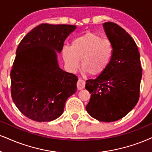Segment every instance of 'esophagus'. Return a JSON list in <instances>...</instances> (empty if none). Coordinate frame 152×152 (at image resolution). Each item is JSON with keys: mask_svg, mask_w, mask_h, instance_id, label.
I'll return each mask as SVG.
<instances>
[{"mask_svg": "<svg viewBox=\"0 0 152 152\" xmlns=\"http://www.w3.org/2000/svg\"><path fill=\"white\" fill-rule=\"evenodd\" d=\"M85 82L83 80L80 79H80L78 80L77 83V89H79V90H81V89L85 88Z\"/></svg>", "mask_w": 152, "mask_h": 152, "instance_id": "obj_1", "label": "esophagus"}]
</instances>
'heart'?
Wrapping results in <instances>:
<instances>
[{"mask_svg": "<svg viewBox=\"0 0 152 152\" xmlns=\"http://www.w3.org/2000/svg\"><path fill=\"white\" fill-rule=\"evenodd\" d=\"M63 58L70 70L79 67L85 74L99 76L108 69L114 53L113 44L109 39H103L94 32H87L76 37L71 48L63 49Z\"/></svg>", "mask_w": 152, "mask_h": 152, "instance_id": "1", "label": "heart"}]
</instances>
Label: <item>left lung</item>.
<instances>
[{"instance_id": "1", "label": "left lung", "mask_w": 152, "mask_h": 152, "mask_svg": "<svg viewBox=\"0 0 152 152\" xmlns=\"http://www.w3.org/2000/svg\"><path fill=\"white\" fill-rule=\"evenodd\" d=\"M103 25L113 44L114 53L107 70L86 82L85 89L91 94L86 110L99 121L113 122L126 115L137 104L142 69L139 50L130 35L113 22Z\"/></svg>"}]
</instances>
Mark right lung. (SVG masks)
<instances>
[{
  "label": "right lung",
  "mask_w": 152,
  "mask_h": 152,
  "mask_svg": "<svg viewBox=\"0 0 152 152\" xmlns=\"http://www.w3.org/2000/svg\"><path fill=\"white\" fill-rule=\"evenodd\" d=\"M76 29L69 24H41L22 39L10 72L11 96L28 118L49 122L63 113L78 78L58 66L65 39Z\"/></svg>",
  "instance_id": "add662e5"
}]
</instances>
